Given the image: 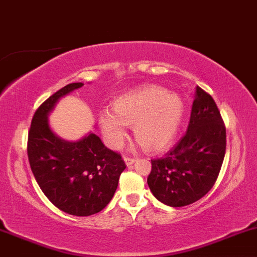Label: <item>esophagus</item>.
<instances>
[{
	"label": "esophagus",
	"mask_w": 257,
	"mask_h": 257,
	"mask_svg": "<svg viewBox=\"0 0 257 257\" xmlns=\"http://www.w3.org/2000/svg\"><path fill=\"white\" fill-rule=\"evenodd\" d=\"M123 160H124V162H125L126 166H131V165L134 164L135 159H134V158H132V157H123Z\"/></svg>",
	"instance_id": "esophagus-1"
}]
</instances>
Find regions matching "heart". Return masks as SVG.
<instances>
[{"label":"heart","mask_w":257,"mask_h":257,"mask_svg":"<svg viewBox=\"0 0 257 257\" xmlns=\"http://www.w3.org/2000/svg\"><path fill=\"white\" fill-rule=\"evenodd\" d=\"M113 111L98 115L100 131L111 148H119L126 136V125H134L138 141L147 152H160L171 145L183 119L180 97L164 87L145 85L126 92L112 103Z\"/></svg>","instance_id":"heart-1"}]
</instances>
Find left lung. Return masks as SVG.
<instances>
[{
	"label": "left lung",
	"mask_w": 257,
	"mask_h": 257,
	"mask_svg": "<svg viewBox=\"0 0 257 257\" xmlns=\"http://www.w3.org/2000/svg\"><path fill=\"white\" fill-rule=\"evenodd\" d=\"M225 149V124L216 102L197 86L187 133L164 158L152 160V193L172 207L199 200L215 185Z\"/></svg>",
	"instance_id": "left-lung-1"
}]
</instances>
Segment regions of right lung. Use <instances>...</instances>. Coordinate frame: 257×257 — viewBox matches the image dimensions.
I'll list each match as a JSON object with an SVG mask.
<instances>
[{
	"instance_id": "obj_1",
	"label": "right lung",
	"mask_w": 257,
	"mask_h": 257,
	"mask_svg": "<svg viewBox=\"0 0 257 257\" xmlns=\"http://www.w3.org/2000/svg\"><path fill=\"white\" fill-rule=\"evenodd\" d=\"M83 85L71 83L48 97L32 118L27 141L29 165L41 191L54 206L73 216L104 209L126 167L121 154L106 148L95 134L67 142L51 131L47 115L58 99Z\"/></svg>"
}]
</instances>
